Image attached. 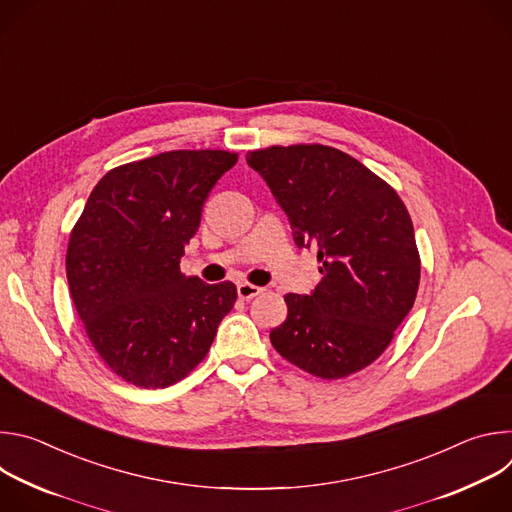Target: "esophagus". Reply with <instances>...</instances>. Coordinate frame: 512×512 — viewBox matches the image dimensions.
<instances>
[{"label": "esophagus", "mask_w": 512, "mask_h": 512, "mask_svg": "<svg viewBox=\"0 0 512 512\" xmlns=\"http://www.w3.org/2000/svg\"><path fill=\"white\" fill-rule=\"evenodd\" d=\"M261 291H263V287L253 285V283H247V281H243V283H239V285H237V294H239V298H241V300H251V298L259 296Z\"/></svg>", "instance_id": "obj_1"}]
</instances>
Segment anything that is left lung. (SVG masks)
<instances>
[{
  "label": "left lung",
  "mask_w": 512,
  "mask_h": 512,
  "mask_svg": "<svg viewBox=\"0 0 512 512\" xmlns=\"http://www.w3.org/2000/svg\"><path fill=\"white\" fill-rule=\"evenodd\" d=\"M247 164L267 182L298 247H314L322 281L287 294L273 348L320 379H342L377 360L413 308L419 253L399 194L367 166L328 145H271Z\"/></svg>",
  "instance_id": "obj_1"
}]
</instances>
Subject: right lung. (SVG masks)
<instances>
[{
  "mask_svg": "<svg viewBox=\"0 0 512 512\" xmlns=\"http://www.w3.org/2000/svg\"><path fill=\"white\" fill-rule=\"evenodd\" d=\"M235 164L223 150H176L113 168L70 233L72 304L107 367L135 387L182 381L237 302L231 281L180 271L208 192Z\"/></svg>",
  "mask_w": 512,
  "mask_h": 512,
  "instance_id": "obj_1",
  "label": "right lung"
}]
</instances>
